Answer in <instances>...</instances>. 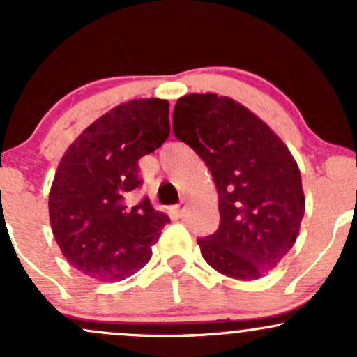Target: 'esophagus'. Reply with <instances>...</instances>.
I'll use <instances>...</instances> for the list:
<instances>
[{
	"mask_svg": "<svg viewBox=\"0 0 357 357\" xmlns=\"http://www.w3.org/2000/svg\"><path fill=\"white\" fill-rule=\"evenodd\" d=\"M188 210V203L184 202V199H181V203L178 204V208H176V211H178L179 216H184V213H186Z\"/></svg>",
	"mask_w": 357,
	"mask_h": 357,
	"instance_id": "obj_1",
	"label": "esophagus"
}]
</instances>
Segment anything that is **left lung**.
I'll list each match as a JSON object with an SVG mask.
<instances>
[{"label": "left lung", "instance_id": "8db88e82", "mask_svg": "<svg viewBox=\"0 0 357 357\" xmlns=\"http://www.w3.org/2000/svg\"><path fill=\"white\" fill-rule=\"evenodd\" d=\"M173 132L211 171L220 227L198 245L206 264L236 280L267 275L296 243L305 211L289 147L240 102L216 93L179 97Z\"/></svg>", "mask_w": 357, "mask_h": 357}]
</instances>
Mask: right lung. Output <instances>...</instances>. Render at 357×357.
<instances>
[{
    "label": "right lung",
    "instance_id": "1",
    "mask_svg": "<svg viewBox=\"0 0 357 357\" xmlns=\"http://www.w3.org/2000/svg\"><path fill=\"white\" fill-rule=\"evenodd\" d=\"M169 102L137 99L92 122L61 155L48 213L68 264L100 282L130 277L149 261L159 231L169 221L149 198L136 206L137 161L169 137Z\"/></svg>",
    "mask_w": 357,
    "mask_h": 357
}]
</instances>
